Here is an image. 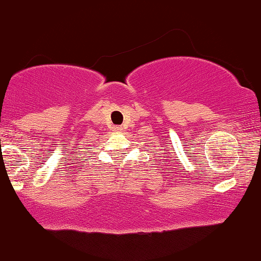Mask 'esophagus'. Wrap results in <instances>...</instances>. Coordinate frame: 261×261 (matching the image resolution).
<instances>
[{"instance_id":"esophagus-1","label":"esophagus","mask_w":261,"mask_h":261,"mask_svg":"<svg viewBox=\"0 0 261 261\" xmlns=\"http://www.w3.org/2000/svg\"><path fill=\"white\" fill-rule=\"evenodd\" d=\"M113 132H117V133H119V132H122L123 130V128L121 127V125H115V127H113V129H112Z\"/></svg>"}]
</instances>
